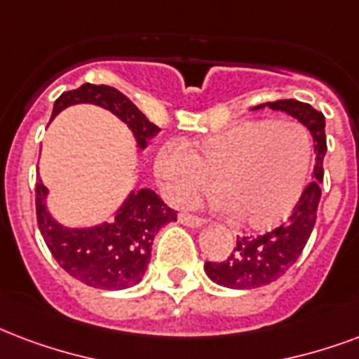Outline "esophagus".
<instances>
[{"mask_svg":"<svg viewBox=\"0 0 359 359\" xmlns=\"http://www.w3.org/2000/svg\"><path fill=\"white\" fill-rule=\"evenodd\" d=\"M179 222L188 226V228H201L203 226V218H199V216H194V215H182L179 216Z\"/></svg>","mask_w":359,"mask_h":359,"instance_id":"34e87169","label":"esophagus"}]
</instances>
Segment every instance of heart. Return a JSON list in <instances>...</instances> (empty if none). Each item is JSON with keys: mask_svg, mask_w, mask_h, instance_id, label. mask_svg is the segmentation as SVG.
<instances>
[{"mask_svg": "<svg viewBox=\"0 0 359 359\" xmlns=\"http://www.w3.org/2000/svg\"><path fill=\"white\" fill-rule=\"evenodd\" d=\"M313 160L309 131L290 120H245L199 143L165 144L154 161L163 194L188 205L215 188L248 228L283 222L299 201Z\"/></svg>", "mask_w": 359, "mask_h": 359, "instance_id": "obj_1", "label": "heart"}]
</instances>
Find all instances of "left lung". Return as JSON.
<instances>
[{
  "label": "left lung",
  "mask_w": 359,
  "mask_h": 359,
  "mask_svg": "<svg viewBox=\"0 0 359 359\" xmlns=\"http://www.w3.org/2000/svg\"><path fill=\"white\" fill-rule=\"evenodd\" d=\"M264 107L290 114L292 118L299 120L301 124L311 131L314 154H316L313 182L303 190L288 222L258 237H239L228 259L205 264L207 277L224 288L252 290L275 283L295 264V259L299 258L316 222V210H318L320 194H322L320 182L324 179L322 163H324L325 150H327L324 114L318 113L309 103H301L297 100L262 103L254 107L252 111H258Z\"/></svg>",
  "instance_id": "8db88e82"
}]
</instances>
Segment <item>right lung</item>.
I'll return each instance as SVG.
<instances>
[{
	"label": "right lung",
	"instance_id": "right-lung-1",
	"mask_svg": "<svg viewBox=\"0 0 359 359\" xmlns=\"http://www.w3.org/2000/svg\"><path fill=\"white\" fill-rule=\"evenodd\" d=\"M97 105L118 116L144 150L160 128L150 122L122 92L107 84H82L60 95L52 118L71 105ZM48 188L37 177L35 209L37 224L54 259L71 277L100 290H124L141 283L149 267L156 233L165 224L177 222V210L169 209L150 188H133L126 196L111 222L88 228H69L60 224L46 205Z\"/></svg>",
	"mask_w": 359,
	"mask_h": 359
}]
</instances>
